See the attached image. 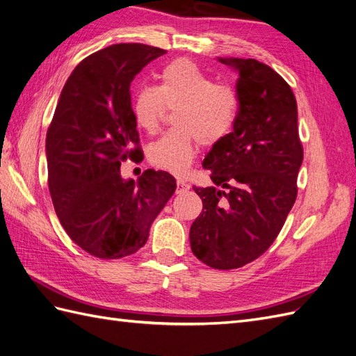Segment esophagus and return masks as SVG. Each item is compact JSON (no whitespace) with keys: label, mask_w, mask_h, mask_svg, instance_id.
<instances>
[{"label":"esophagus","mask_w":356,"mask_h":356,"mask_svg":"<svg viewBox=\"0 0 356 356\" xmlns=\"http://www.w3.org/2000/svg\"><path fill=\"white\" fill-rule=\"evenodd\" d=\"M188 188H190V184H188V182L182 181V179H178V181H177V193H178V195L184 193V191H187Z\"/></svg>","instance_id":"esophagus-1"}]
</instances>
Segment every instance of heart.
Returning <instances> with one entry per match:
<instances>
[{"label":"heart","instance_id":"heart-1","mask_svg":"<svg viewBox=\"0 0 356 356\" xmlns=\"http://www.w3.org/2000/svg\"><path fill=\"white\" fill-rule=\"evenodd\" d=\"M178 109L170 130L148 149L151 165L181 177L187 174L197 151V143L216 147L232 134L241 109L235 88L216 83L193 61L181 58L160 72V85H143L134 92L131 113L136 126L156 133L166 109Z\"/></svg>","mask_w":356,"mask_h":356}]
</instances>
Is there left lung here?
I'll return each mask as SVG.
<instances>
[{"label": "left lung", "mask_w": 356, "mask_h": 356, "mask_svg": "<svg viewBox=\"0 0 356 356\" xmlns=\"http://www.w3.org/2000/svg\"><path fill=\"white\" fill-rule=\"evenodd\" d=\"M238 72L239 118L204 160L216 187H196L202 214L190 227L191 252L216 270H235L274 243L298 195L304 149L293 91L270 65L218 58Z\"/></svg>", "instance_id": "obj_1"}]
</instances>
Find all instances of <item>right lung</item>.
<instances>
[{
    "instance_id": "right-lung-1",
    "label": "right lung",
    "mask_w": 356,
    "mask_h": 356,
    "mask_svg": "<svg viewBox=\"0 0 356 356\" xmlns=\"http://www.w3.org/2000/svg\"><path fill=\"white\" fill-rule=\"evenodd\" d=\"M165 49L120 43L74 67L46 134L47 186L64 230L86 253L121 259L145 245L177 188L168 172L121 178V163L143 159L130 83Z\"/></svg>"
}]
</instances>
